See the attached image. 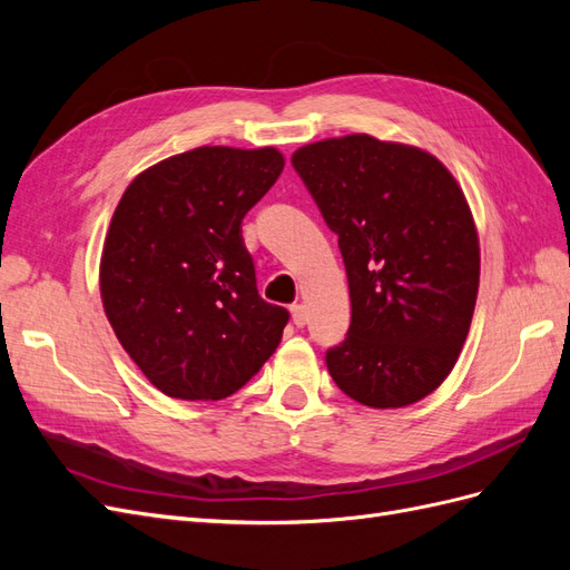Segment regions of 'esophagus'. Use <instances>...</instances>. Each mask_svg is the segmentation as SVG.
I'll return each instance as SVG.
<instances>
[{
	"label": "esophagus",
	"instance_id": "esophagus-1",
	"mask_svg": "<svg viewBox=\"0 0 570 570\" xmlns=\"http://www.w3.org/2000/svg\"><path fill=\"white\" fill-rule=\"evenodd\" d=\"M289 312H292V321H295L297 327H304V325H306L308 316H306V306H304V304H292Z\"/></svg>",
	"mask_w": 570,
	"mask_h": 570
}]
</instances>
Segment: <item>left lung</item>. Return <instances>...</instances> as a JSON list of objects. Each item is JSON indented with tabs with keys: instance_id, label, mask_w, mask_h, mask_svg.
Listing matches in <instances>:
<instances>
[{
	"instance_id": "8db88e82",
	"label": "left lung",
	"mask_w": 570,
	"mask_h": 570,
	"mask_svg": "<svg viewBox=\"0 0 570 570\" xmlns=\"http://www.w3.org/2000/svg\"><path fill=\"white\" fill-rule=\"evenodd\" d=\"M337 235L352 299L344 342L327 350L335 385L371 409L435 392L469 335L480 239L452 170L433 154L366 132L292 154Z\"/></svg>"
}]
</instances>
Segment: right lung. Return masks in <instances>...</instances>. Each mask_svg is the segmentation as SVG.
I'll return each mask as SVG.
<instances>
[{"label":"right lung","instance_id":"obj_1","mask_svg":"<svg viewBox=\"0 0 570 570\" xmlns=\"http://www.w3.org/2000/svg\"><path fill=\"white\" fill-rule=\"evenodd\" d=\"M275 147H197L145 168L111 216L99 292L118 342L174 400L218 402L289 318L256 292L243 218L283 174Z\"/></svg>","mask_w":570,"mask_h":570}]
</instances>
